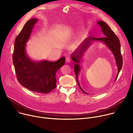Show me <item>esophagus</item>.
<instances>
[{"mask_svg":"<svg viewBox=\"0 0 133 133\" xmlns=\"http://www.w3.org/2000/svg\"><path fill=\"white\" fill-rule=\"evenodd\" d=\"M71 61V59L69 57H67L66 58V62L67 63H70Z\"/></svg>","mask_w":133,"mask_h":133,"instance_id":"34e87169","label":"esophagus"}]
</instances>
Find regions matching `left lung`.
Returning a JSON list of instances; mask_svg holds the SVG:
<instances>
[{"instance_id":"left-lung-1","label":"left lung","mask_w":133,"mask_h":133,"mask_svg":"<svg viewBox=\"0 0 133 133\" xmlns=\"http://www.w3.org/2000/svg\"><path fill=\"white\" fill-rule=\"evenodd\" d=\"M97 24L100 26L101 30L104 35L105 37L99 38H94L92 37H89L87 38L79 46L76 50L71 55L72 60L76 63L75 64L74 71L75 72L77 82L80 89L82 90V91H83V92L86 94H88L85 92L82 88L78 80V75L81 70L79 63L81 62L84 53L87 50V49L94 42H100L104 43L113 54L118 69L117 74L116 75L115 82L118 77V75L123 66V58L121 51V44L118 37L106 23L103 21H98L97 22Z\"/></svg>"}]
</instances>
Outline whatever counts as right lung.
Here are the masks:
<instances>
[{"instance_id":"right-lung-1","label":"right lung","mask_w":133,"mask_h":133,"mask_svg":"<svg viewBox=\"0 0 133 133\" xmlns=\"http://www.w3.org/2000/svg\"><path fill=\"white\" fill-rule=\"evenodd\" d=\"M38 19L32 18L24 25L16 37L12 56L17 78L19 83L29 90L38 93L47 94L56 87V74L65 64L63 57L56 62L46 60L34 61L26 50L32 29Z\"/></svg>"}]
</instances>
